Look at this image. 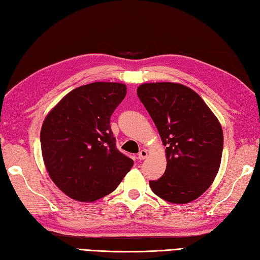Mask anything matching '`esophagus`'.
I'll use <instances>...</instances> for the list:
<instances>
[{"instance_id": "obj_1", "label": "esophagus", "mask_w": 260, "mask_h": 260, "mask_svg": "<svg viewBox=\"0 0 260 260\" xmlns=\"http://www.w3.org/2000/svg\"><path fill=\"white\" fill-rule=\"evenodd\" d=\"M147 155H148L147 150H142L139 153V159H145L147 157Z\"/></svg>"}]
</instances>
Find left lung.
Returning a JSON list of instances; mask_svg holds the SVG:
<instances>
[{
    "label": "left lung",
    "instance_id": "left-lung-1",
    "mask_svg": "<svg viewBox=\"0 0 260 260\" xmlns=\"http://www.w3.org/2000/svg\"><path fill=\"white\" fill-rule=\"evenodd\" d=\"M167 146V170L152 191L171 203H189L212 184L221 163L223 133L218 118L191 88L152 82L137 88Z\"/></svg>",
    "mask_w": 260,
    "mask_h": 260
}]
</instances>
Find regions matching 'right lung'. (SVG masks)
<instances>
[{"instance_id": "right-lung-1", "label": "right lung", "mask_w": 260, "mask_h": 260, "mask_svg": "<svg viewBox=\"0 0 260 260\" xmlns=\"http://www.w3.org/2000/svg\"><path fill=\"white\" fill-rule=\"evenodd\" d=\"M126 96L118 82H92L67 93L43 121L45 165L64 194L92 202L112 193L133 167L116 148L110 116Z\"/></svg>"}]
</instances>
